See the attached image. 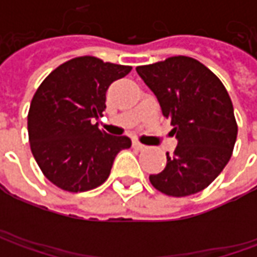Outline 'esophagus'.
<instances>
[{
  "instance_id": "esophagus-1",
  "label": "esophagus",
  "mask_w": 257,
  "mask_h": 257,
  "mask_svg": "<svg viewBox=\"0 0 257 257\" xmlns=\"http://www.w3.org/2000/svg\"><path fill=\"white\" fill-rule=\"evenodd\" d=\"M133 147L134 149H137V150H144V149H146V146L140 143V142H137V140H134L133 142Z\"/></svg>"
}]
</instances>
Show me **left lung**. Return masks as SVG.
Returning a JSON list of instances; mask_svg holds the SVG:
<instances>
[{
    "mask_svg": "<svg viewBox=\"0 0 257 257\" xmlns=\"http://www.w3.org/2000/svg\"><path fill=\"white\" fill-rule=\"evenodd\" d=\"M137 73L156 94L179 143L154 189L172 197L204 190L229 163L237 137L233 104L219 77L192 57L176 55Z\"/></svg>",
    "mask_w": 257,
    "mask_h": 257,
    "instance_id": "left-lung-1",
    "label": "left lung"
}]
</instances>
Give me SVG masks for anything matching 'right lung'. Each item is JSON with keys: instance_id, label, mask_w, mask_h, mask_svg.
<instances>
[{"instance_id": "add662e5", "label": "right lung", "mask_w": 257, "mask_h": 257, "mask_svg": "<svg viewBox=\"0 0 257 257\" xmlns=\"http://www.w3.org/2000/svg\"><path fill=\"white\" fill-rule=\"evenodd\" d=\"M130 65L83 55L58 65L37 88L28 110V140L35 162L50 182L65 192H87L110 176L117 153L132 146L110 136L94 118L103 115L110 84Z\"/></svg>"}]
</instances>
